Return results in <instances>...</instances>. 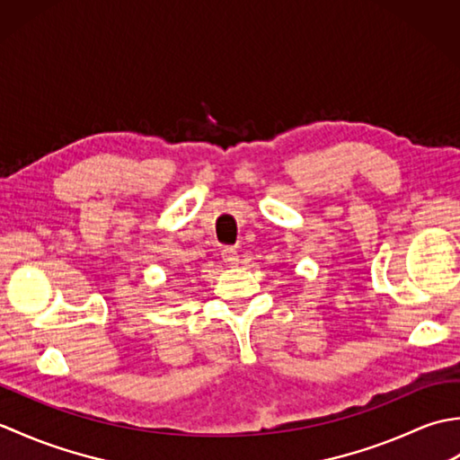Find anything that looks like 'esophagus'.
<instances>
[{"label":"esophagus","mask_w":460,"mask_h":460,"mask_svg":"<svg viewBox=\"0 0 460 460\" xmlns=\"http://www.w3.org/2000/svg\"><path fill=\"white\" fill-rule=\"evenodd\" d=\"M221 257H223L225 262H227L229 267H235L237 262H239V252H237V249H233V247H223L221 249Z\"/></svg>","instance_id":"1"}]
</instances>
